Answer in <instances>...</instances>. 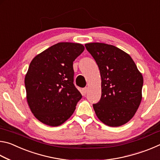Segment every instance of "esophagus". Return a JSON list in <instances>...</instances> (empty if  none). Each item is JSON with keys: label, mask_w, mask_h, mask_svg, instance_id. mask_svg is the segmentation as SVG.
I'll list each match as a JSON object with an SVG mask.
<instances>
[{"label": "esophagus", "mask_w": 160, "mask_h": 160, "mask_svg": "<svg viewBox=\"0 0 160 160\" xmlns=\"http://www.w3.org/2000/svg\"><path fill=\"white\" fill-rule=\"evenodd\" d=\"M88 88H85L83 89V90H82V94L84 96H85V94H87V92H88Z\"/></svg>", "instance_id": "esophagus-1"}]
</instances>
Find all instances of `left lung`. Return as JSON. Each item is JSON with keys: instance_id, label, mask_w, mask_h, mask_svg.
<instances>
[{"instance_id": "left-lung-1", "label": "left lung", "mask_w": 160, "mask_h": 160, "mask_svg": "<svg viewBox=\"0 0 160 160\" xmlns=\"http://www.w3.org/2000/svg\"><path fill=\"white\" fill-rule=\"evenodd\" d=\"M85 47L94 58L102 78V97L93 104L97 117L112 127L131 120L142 100L143 78L129 54L113 45L93 42Z\"/></svg>"}]
</instances>
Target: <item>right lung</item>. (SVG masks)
<instances>
[{"instance_id": "add662e5", "label": "right lung", "mask_w": 160, "mask_h": 160, "mask_svg": "<svg viewBox=\"0 0 160 160\" xmlns=\"http://www.w3.org/2000/svg\"><path fill=\"white\" fill-rule=\"evenodd\" d=\"M84 50L78 43L60 42L38 54L29 64L25 78L27 101L44 124H63L82 98L73 84L72 64Z\"/></svg>"}]
</instances>
